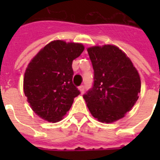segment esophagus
<instances>
[{
  "label": "esophagus",
  "mask_w": 160,
  "mask_h": 160,
  "mask_svg": "<svg viewBox=\"0 0 160 160\" xmlns=\"http://www.w3.org/2000/svg\"><path fill=\"white\" fill-rule=\"evenodd\" d=\"M79 89H80V92H81V94H83V93L85 92V86L84 85H81L80 86V87H79Z\"/></svg>",
  "instance_id": "34e87169"
}]
</instances>
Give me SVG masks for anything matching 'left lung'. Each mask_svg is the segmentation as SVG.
<instances>
[{"label":"left lung","instance_id":"1","mask_svg":"<svg viewBox=\"0 0 160 160\" xmlns=\"http://www.w3.org/2000/svg\"><path fill=\"white\" fill-rule=\"evenodd\" d=\"M87 51L94 70V81L83 97L99 121H116L131 109L139 98L141 87L139 73L116 46H95Z\"/></svg>","mask_w":160,"mask_h":160}]
</instances>
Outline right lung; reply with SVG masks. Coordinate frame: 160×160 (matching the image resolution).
<instances>
[{
	"label": "right lung",
	"instance_id": "right-lung-1",
	"mask_svg": "<svg viewBox=\"0 0 160 160\" xmlns=\"http://www.w3.org/2000/svg\"><path fill=\"white\" fill-rule=\"evenodd\" d=\"M81 44L54 41L33 58L24 77V92L37 115L60 121L80 94L73 84L72 62L84 51Z\"/></svg>",
	"mask_w": 160,
	"mask_h": 160
}]
</instances>
